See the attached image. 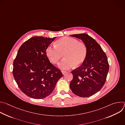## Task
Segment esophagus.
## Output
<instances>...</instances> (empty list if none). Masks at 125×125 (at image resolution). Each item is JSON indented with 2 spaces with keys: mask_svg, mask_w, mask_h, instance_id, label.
<instances>
[{
  "mask_svg": "<svg viewBox=\"0 0 125 125\" xmlns=\"http://www.w3.org/2000/svg\"><path fill=\"white\" fill-rule=\"evenodd\" d=\"M61 72H62V74H63V75H64L67 73V72H66V71H62Z\"/></svg>",
  "mask_w": 125,
  "mask_h": 125,
  "instance_id": "obj_1",
  "label": "esophagus"
}]
</instances>
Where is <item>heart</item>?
Returning <instances> with one entry per match:
<instances>
[{
  "mask_svg": "<svg viewBox=\"0 0 125 125\" xmlns=\"http://www.w3.org/2000/svg\"><path fill=\"white\" fill-rule=\"evenodd\" d=\"M45 52L49 61L53 64L57 63L63 55L64 59L59 63L58 67L68 70L83 63L87 55V48L83 42L73 38L64 37L58 40L55 45H49Z\"/></svg>",
  "mask_w": 125,
  "mask_h": 125,
  "instance_id": "obj_1",
  "label": "heart"
}]
</instances>
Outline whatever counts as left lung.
I'll list each match as a JSON object with an SVG mask.
<instances>
[{
    "label": "left lung",
    "mask_w": 125,
    "mask_h": 125,
    "mask_svg": "<svg viewBox=\"0 0 125 125\" xmlns=\"http://www.w3.org/2000/svg\"><path fill=\"white\" fill-rule=\"evenodd\" d=\"M70 36L82 40L87 48V55L83 64L72 72L73 78L70 88L80 97L91 96L99 92L105 83L109 68L107 58L100 45L88 34Z\"/></svg>",
    "instance_id": "1"
}]
</instances>
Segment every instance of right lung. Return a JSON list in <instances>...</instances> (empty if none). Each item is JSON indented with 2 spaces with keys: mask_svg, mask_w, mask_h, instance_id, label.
Wrapping results in <instances>:
<instances>
[{
  "mask_svg": "<svg viewBox=\"0 0 125 125\" xmlns=\"http://www.w3.org/2000/svg\"><path fill=\"white\" fill-rule=\"evenodd\" d=\"M55 39L32 37L18 51L13 75L20 90L31 98L40 99L48 96L63 76L60 70L50 62L45 52Z\"/></svg>",
  "mask_w": 125,
  "mask_h": 125,
  "instance_id": "add662e5",
  "label": "right lung"
}]
</instances>
